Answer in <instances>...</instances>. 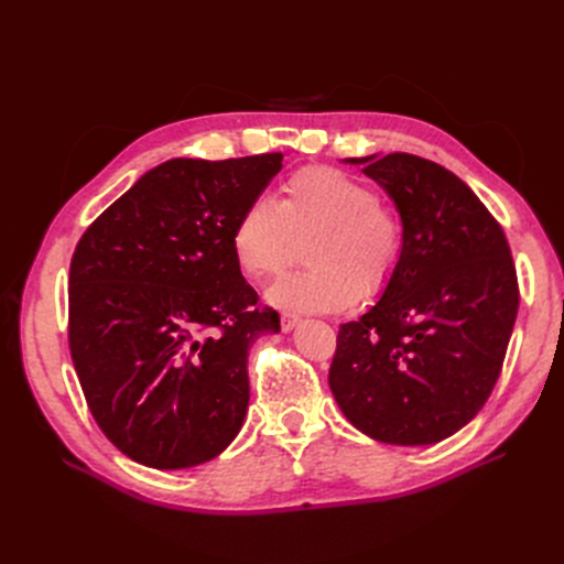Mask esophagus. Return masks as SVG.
<instances>
[{"label": "esophagus", "instance_id": "34e87169", "mask_svg": "<svg viewBox=\"0 0 564 564\" xmlns=\"http://www.w3.org/2000/svg\"><path fill=\"white\" fill-rule=\"evenodd\" d=\"M301 322V317L296 313H280V324H282V332H292L296 324Z\"/></svg>", "mask_w": 564, "mask_h": 564}]
</instances>
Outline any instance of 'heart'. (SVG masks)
I'll return each mask as SVG.
<instances>
[{
    "label": "heart",
    "mask_w": 564,
    "mask_h": 564,
    "mask_svg": "<svg viewBox=\"0 0 564 564\" xmlns=\"http://www.w3.org/2000/svg\"><path fill=\"white\" fill-rule=\"evenodd\" d=\"M313 265L268 289L284 308L334 313L362 294L383 292L402 259L400 218L371 187L334 166H305L280 187V199H251L237 216L230 245L249 278L263 280L292 263L296 240Z\"/></svg>",
    "instance_id": "obj_1"
}]
</instances>
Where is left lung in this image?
Returning a JSON list of instances; mask_svg holds the SVG:
<instances>
[{
	"mask_svg": "<svg viewBox=\"0 0 564 564\" xmlns=\"http://www.w3.org/2000/svg\"><path fill=\"white\" fill-rule=\"evenodd\" d=\"M402 218V259L381 301L340 324L329 388L388 445H433L480 412L518 317L516 263L499 220L449 169L406 152L357 158Z\"/></svg>",
	"mask_w": 564,
	"mask_h": 564,
	"instance_id": "8db88e82",
	"label": "left lung"
}]
</instances>
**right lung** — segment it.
I'll return each instance as SVG.
<instances>
[{"label": "right lung", "mask_w": 564, "mask_h": 564, "mask_svg": "<svg viewBox=\"0 0 564 564\" xmlns=\"http://www.w3.org/2000/svg\"><path fill=\"white\" fill-rule=\"evenodd\" d=\"M282 158L169 160L77 242L73 365L98 429L143 466L204 464L242 429L249 348L280 315L242 278L230 235Z\"/></svg>", "instance_id": "right-lung-1"}]
</instances>
